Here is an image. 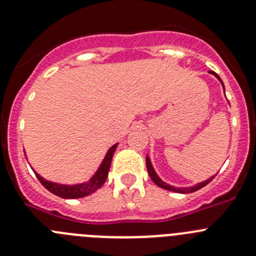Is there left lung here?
Instances as JSON below:
<instances>
[{"mask_svg":"<svg viewBox=\"0 0 256 256\" xmlns=\"http://www.w3.org/2000/svg\"><path fill=\"white\" fill-rule=\"evenodd\" d=\"M210 73L212 74V76H216V78L220 80V78H219V76L216 73H214V72H210ZM220 83L223 84V82L220 80ZM223 88H224V86H223ZM146 166H148V174H150V178L151 180H154V183H155L156 186H159L162 187V188L164 190H168V191H173V192H178V194H190V192H195L198 191V190L202 188V187H205L208 184V183L210 182V180H212L214 177H212L210 180H204V182H201V183H198V184H195V186H192V187H174V186H170V184H168V183H165L164 180H162L159 178V176L156 174V172L152 168V165H151V162L150 159H148V156L146 158Z\"/></svg>","mask_w":256,"mask_h":256,"instance_id":"left-lung-1","label":"left lung"}]
</instances>
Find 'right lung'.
I'll list each match as a JSON object with an SVG mask.
<instances>
[{"mask_svg":"<svg viewBox=\"0 0 256 256\" xmlns=\"http://www.w3.org/2000/svg\"><path fill=\"white\" fill-rule=\"evenodd\" d=\"M118 144H115L114 146L110 148V150L106 154L105 159L101 162L100 168L97 169V172L94 173V177L86 183H80V184H58V183L50 182V180H46L44 178H42L40 174L36 173L38 180H40L50 192H52L54 195L58 196V198H84V196L91 195L92 192L97 191L105 183L106 178H108V169H110V165H112V155L115 152V148H116Z\"/></svg>","mask_w":256,"mask_h":256,"instance_id":"obj_1","label":"right lung"}]
</instances>
